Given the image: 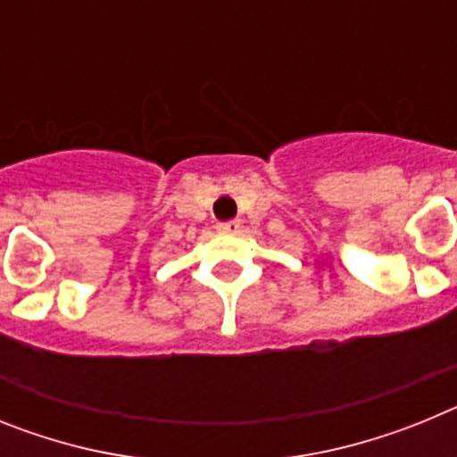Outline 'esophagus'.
<instances>
[{"mask_svg": "<svg viewBox=\"0 0 457 457\" xmlns=\"http://www.w3.org/2000/svg\"><path fill=\"white\" fill-rule=\"evenodd\" d=\"M217 231H220V233H228V236H233V233L240 231V221H237V220L221 221V224L217 226Z\"/></svg>", "mask_w": 457, "mask_h": 457, "instance_id": "1", "label": "esophagus"}]
</instances>
